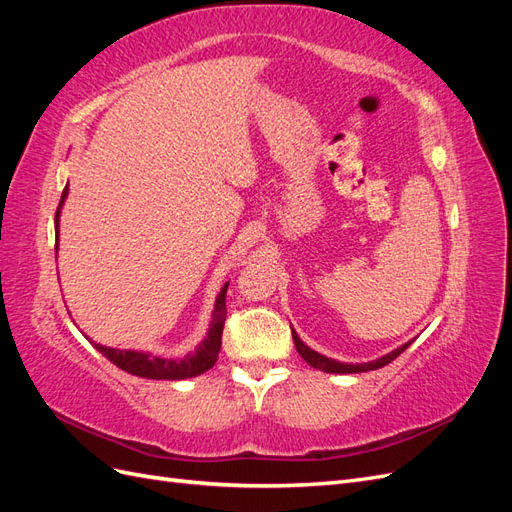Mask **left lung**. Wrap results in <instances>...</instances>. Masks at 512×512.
Returning <instances> with one entry per match:
<instances>
[{
  "mask_svg": "<svg viewBox=\"0 0 512 512\" xmlns=\"http://www.w3.org/2000/svg\"><path fill=\"white\" fill-rule=\"evenodd\" d=\"M292 339H294V346H297V352L303 356V361H307L309 365L320 369V371H327V374H361V371L380 369V367H384V365H389L391 361H395L397 356L412 344V342H408V344H404V346H399L397 350L380 356V359H376V361L361 363V365H352V363H339V361H335V359H329V356L318 354V352L312 350V348H307V346L301 342V337H299L297 333H294V331H292Z\"/></svg>",
  "mask_w": 512,
  "mask_h": 512,
  "instance_id": "1",
  "label": "left lung"
}]
</instances>
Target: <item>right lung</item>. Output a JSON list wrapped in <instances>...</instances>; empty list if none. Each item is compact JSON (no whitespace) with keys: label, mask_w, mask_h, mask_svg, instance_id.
<instances>
[{"label":"right lung","mask_w":512,"mask_h":512,"mask_svg":"<svg viewBox=\"0 0 512 512\" xmlns=\"http://www.w3.org/2000/svg\"><path fill=\"white\" fill-rule=\"evenodd\" d=\"M66 196H68V185L64 188V194H61L59 207L55 213L57 237H59V211H61V205H64ZM55 252H57V243H55ZM226 290H228V282L224 284L222 292L218 294V301H215L207 339L198 346V350L194 354L183 356V359H179V361L160 359V356H151V354L136 352V350H117V348H106L100 344H94V346L113 365H117L123 371H128V374H132V376L151 378V380H185V378H194V376L205 374V371L211 369L215 365V361H218V354L222 348V331H224V320H226Z\"/></svg>","instance_id":"1"}]
</instances>
